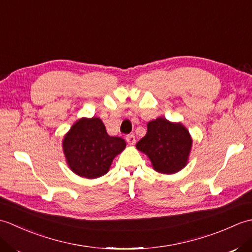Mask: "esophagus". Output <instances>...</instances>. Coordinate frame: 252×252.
<instances>
[{
    "label": "esophagus",
    "instance_id": "34e87169",
    "mask_svg": "<svg viewBox=\"0 0 252 252\" xmlns=\"http://www.w3.org/2000/svg\"><path fill=\"white\" fill-rule=\"evenodd\" d=\"M126 142H127V143L130 144V145H134L135 142H136V140H135V136L133 135V134H129V135H126Z\"/></svg>",
    "mask_w": 252,
    "mask_h": 252
}]
</instances>
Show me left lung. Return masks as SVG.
<instances>
[{
    "instance_id": "8db88e82",
    "label": "left lung",
    "mask_w": 252,
    "mask_h": 252,
    "mask_svg": "<svg viewBox=\"0 0 252 252\" xmlns=\"http://www.w3.org/2000/svg\"><path fill=\"white\" fill-rule=\"evenodd\" d=\"M192 140L182 123L157 118L147 123V133L136 144V148L146 154L157 172L173 174L189 161Z\"/></svg>"
}]
</instances>
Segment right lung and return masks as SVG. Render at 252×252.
I'll list each match as a JSON object with an SVG mask.
<instances>
[{"label":"right lung","instance_id":"add662e5","mask_svg":"<svg viewBox=\"0 0 252 252\" xmlns=\"http://www.w3.org/2000/svg\"><path fill=\"white\" fill-rule=\"evenodd\" d=\"M121 137L109 136L99 118H81L63 140L69 168L79 176L96 179L109 171L112 160L126 148Z\"/></svg>","mask_w":252,"mask_h":252}]
</instances>
